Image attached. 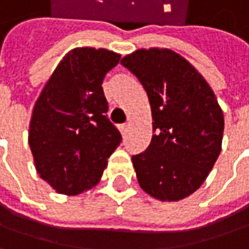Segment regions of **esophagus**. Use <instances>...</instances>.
<instances>
[{
	"label": "esophagus",
	"instance_id": "obj_1",
	"mask_svg": "<svg viewBox=\"0 0 249 249\" xmlns=\"http://www.w3.org/2000/svg\"><path fill=\"white\" fill-rule=\"evenodd\" d=\"M120 131H121V134L125 135L126 134V131H128V125L124 124V125H120Z\"/></svg>",
	"mask_w": 249,
	"mask_h": 249
}]
</instances>
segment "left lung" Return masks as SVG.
<instances>
[{
    "label": "left lung",
    "mask_w": 249,
    "mask_h": 249,
    "mask_svg": "<svg viewBox=\"0 0 249 249\" xmlns=\"http://www.w3.org/2000/svg\"><path fill=\"white\" fill-rule=\"evenodd\" d=\"M121 65L143 86L154 135L132 156L139 186L160 201H179L206 180L221 152L224 115L212 87L170 49H138Z\"/></svg>",
    "instance_id": "left-lung-1"
}]
</instances>
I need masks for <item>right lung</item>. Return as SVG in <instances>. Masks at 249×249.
Masks as SVG:
<instances>
[{"label":"right lung","instance_id":"obj_1","mask_svg":"<svg viewBox=\"0 0 249 249\" xmlns=\"http://www.w3.org/2000/svg\"><path fill=\"white\" fill-rule=\"evenodd\" d=\"M120 59L107 49H71L35 103L28 142L39 176L60 195L76 196L100 182L123 139L107 118L101 87Z\"/></svg>","mask_w":249,"mask_h":249}]
</instances>
